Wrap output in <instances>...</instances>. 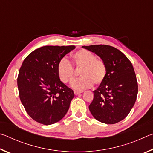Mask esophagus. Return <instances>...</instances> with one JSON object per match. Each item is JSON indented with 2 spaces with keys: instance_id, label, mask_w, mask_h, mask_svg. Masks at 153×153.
Returning a JSON list of instances; mask_svg holds the SVG:
<instances>
[{
  "instance_id": "1",
  "label": "esophagus",
  "mask_w": 153,
  "mask_h": 153,
  "mask_svg": "<svg viewBox=\"0 0 153 153\" xmlns=\"http://www.w3.org/2000/svg\"><path fill=\"white\" fill-rule=\"evenodd\" d=\"M82 93V91H77V90H74V94L75 95H78L79 94Z\"/></svg>"
}]
</instances>
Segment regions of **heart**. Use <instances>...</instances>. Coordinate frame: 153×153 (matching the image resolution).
Listing matches in <instances>:
<instances>
[{"label":"heart","mask_w":153,"mask_h":153,"mask_svg":"<svg viewBox=\"0 0 153 153\" xmlns=\"http://www.w3.org/2000/svg\"><path fill=\"white\" fill-rule=\"evenodd\" d=\"M74 64L76 68H81L79 76L81 77L74 80L71 86L77 90H83L92 87L93 83L100 85L107 76V67L104 61L96 58L94 54L88 51L82 49L72 55ZM58 76L62 82L68 84L74 77L75 70L73 65L66 58L59 61L56 66Z\"/></svg>","instance_id":"obj_1"}]
</instances>
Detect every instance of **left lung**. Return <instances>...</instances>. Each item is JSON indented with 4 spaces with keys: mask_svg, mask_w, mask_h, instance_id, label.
I'll list each match as a JSON object with an SVG mask.
<instances>
[{
    "mask_svg": "<svg viewBox=\"0 0 153 153\" xmlns=\"http://www.w3.org/2000/svg\"><path fill=\"white\" fill-rule=\"evenodd\" d=\"M104 61L107 76L97 90L89 110L96 120L114 124L125 119L135 104L138 82L130 61L124 54L111 46H83Z\"/></svg>",
    "mask_w": 153,
    "mask_h": 153,
    "instance_id": "left-lung-1",
    "label": "left lung"
}]
</instances>
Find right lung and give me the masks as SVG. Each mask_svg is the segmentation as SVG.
<instances>
[{"label":"right lung","instance_id":"obj_1","mask_svg":"<svg viewBox=\"0 0 153 153\" xmlns=\"http://www.w3.org/2000/svg\"><path fill=\"white\" fill-rule=\"evenodd\" d=\"M75 46H45L24 59L17 77L19 98L32 119L44 125L60 121L67 113L74 91L58 76L59 61Z\"/></svg>","mask_w":153,"mask_h":153}]
</instances>
